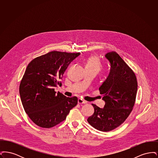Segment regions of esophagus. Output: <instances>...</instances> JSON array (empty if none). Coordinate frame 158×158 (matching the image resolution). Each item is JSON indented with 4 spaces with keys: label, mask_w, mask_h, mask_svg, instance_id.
<instances>
[{
    "label": "esophagus",
    "mask_w": 158,
    "mask_h": 158,
    "mask_svg": "<svg viewBox=\"0 0 158 158\" xmlns=\"http://www.w3.org/2000/svg\"><path fill=\"white\" fill-rule=\"evenodd\" d=\"M77 102H78V104H86V102L85 101H83V99H81V98L78 99Z\"/></svg>",
    "instance_id": "1"
}]
</instances>
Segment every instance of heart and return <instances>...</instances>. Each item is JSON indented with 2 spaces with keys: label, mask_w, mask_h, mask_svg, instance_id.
Instances as JSON below:
<instances>
[{
  "label": "heart",
  "mask_w": 158,
  "mask_h": 158,
  "mask_svg": "<svg viewBox=\"0 0 158 158\" xmlns=\"http://www.w3.org/2000/svg\"><path fill=\"white\" fill-rule=\"evenodd\" d=\"M85 69L94 70L98 73L102 68V64L101 61L97 57L91 56L87 59L85 63Z\"/></svg>",
  "instance_id": "1"
}]
</instances>
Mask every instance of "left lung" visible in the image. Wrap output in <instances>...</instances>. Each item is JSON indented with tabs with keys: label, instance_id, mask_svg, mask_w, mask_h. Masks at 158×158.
Here are the masks:
<instances>
[{
	"label": "left lung",
	"instance_id": "8db88e82",
	"mask_svg": "<svg viewBox=\"0 0 158 158\" xmlns=\"http://www.w3.org/2000/svg\"><path fill=\"white\" fill-rule=\"evenodd\" d=\"M105 56L110 62L111 70L99 90L105 104L101 108L92 104L94 113L87 121L98 130L110 131L123 124L132 111L137 81L134 72L118 54L111 52Z\"/></svg>",
	"mask_w": 158,
	"mask_h": 158
}]
</instances>
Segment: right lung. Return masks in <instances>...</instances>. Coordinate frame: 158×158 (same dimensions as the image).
Here are the masks:
<instances>
[{
	"label": "right lung",
	"mask_w": 158,
	"mask_h": 158,
	"mask_svg": "<svg viewBox=\"0 0 158 158\" xmlns=\"http://www.w3.org/2000/svg\"><path fill=\"white\" fill-rule=\"evenodd\" d=\"M80 55L53 51L32 60L19 85V94L25 113L34 123L52 128L66 120L77 104V98L66 97L54 90L69 64Z\"/></svg>",
	"instance_id": "add662e5"
}]
</instances>
